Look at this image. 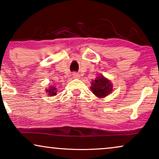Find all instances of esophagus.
I'll return each mask as SVG.
<instances>
[{
  "label": "esophagus",
  "instance_id": "obj_1",
  "mask_svg": "<svg viewBox=\"0 0 159 159\" xmlns=\"http://www.w3.org/2000/svg\"><path fill=\"white\" fill-rule=\"evenodd\" d=\"M72 77H73V78H75V79H77V78L80 77V75H78L77 73H73Z\"/></svg>",
  "mask_w": 159,
  "mask_h": 159
}]
</instances>
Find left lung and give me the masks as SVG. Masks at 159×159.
Listing matches in <instances>:
<instances>
[{
  "label": "left lung",
  "mask_w": 159,
  "mask_h": 159,
  "mask_svg": "<svg viewBox=\"0 0 159 159\" xmlns=\"http://www.w3.org/2000/svg\"><path fill=\"white\" fill-rule=\"evenodd\" d=\"M113 88L112 82L103 75H101L92 80L90 89L95 96L103 98L113 92Z\"/></svg>",
  "instance_id": "obj_1"
}]
</instances>
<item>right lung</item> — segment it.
I'll list each match as a JSON object with an SVG mask.
<instances>
[{"label":"right lung","instance_id":"right-lung-1","mask_svg":"<svg viewBox=\"0 0 159 159\" xmlns=\"http://www.w3.org/2000/svg\"><path fill=\"white\" fill-rule=\"evenodd\" d=\"M57 90L58 89L55 86L51 85L49 86V88L45 89V93H46V94L48 95V96H54V95L57 94Z\"/></svg>","mask_w":159,"mask_h":159}]
</instances>
